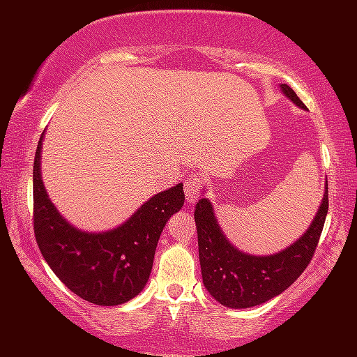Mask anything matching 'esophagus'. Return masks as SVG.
I'll use <instances>...</instances> for the list:
<instances>
[{
  "instance_id": "1",
  "label": "esophagus",
  "mask_w": 357,
  "mask_h": 357,
  "mask_svg": "<svg viewBox=\"0 0 357 357\" xmlns=\"http://www.w3.org/2000/svg\"><path fill=\"white\" fill-rule=\"evenodd\" d=\"M202 183H203V177L197 172L190 174L188 177L183 180L185 197H187L188 204H192L195 199L199 197V192H202Z\"/></svg>"
}]
</instances>
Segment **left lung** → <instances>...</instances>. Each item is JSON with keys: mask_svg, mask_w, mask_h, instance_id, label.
<instances>
[{"mask_svg": "<svg viewBox=\"0 0 357 357\" xmlns=\"http://www.w3.org/2000/svg\"><path fill=\"white\" fill-rule=\"evenodd\" d=\"M281 91L292 104L305 109L304 102L289 86L281 84ZM326 213L328 183H325L324 198L314 221L299 241L280 253L255 257L237 250L227 241L214 216L213 204L208 198H202L195 209V222L204 287L219 304L231 309L255 307L280 296L309 266L324 231Z\"/></svg>", "mask_w": 357, "mask_h": 357, "instance_id": "8db88e82", "label": "left lung"}]
</instances>
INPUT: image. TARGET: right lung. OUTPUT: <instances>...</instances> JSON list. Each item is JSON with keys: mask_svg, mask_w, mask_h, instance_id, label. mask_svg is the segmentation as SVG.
<instances>
[{"mask_svg": "<svg viewBox=\"0 0 357 357\" xmlns=\"http://www.w3.org/2000/svg\"><path fill=\"white\" fill-rule=\"evenodd\" d=\"M42 141L33 159V232L53 273L68 289L96 305H120L143 291L160 232L183 206V185L149 198L128 221L109 232H84L56 211L42 182Z\"/></svg>", "mask_w": 357, "mask_h": 357, "instance_id": "add662e5", "label": "right lung"}]
</instances>
